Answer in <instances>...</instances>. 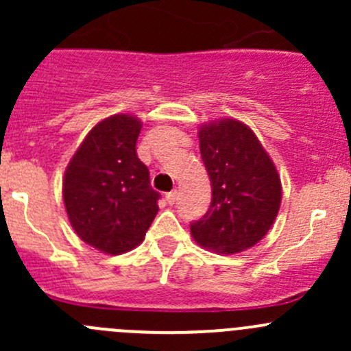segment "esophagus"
<instances>
[{
	"label": "esophagus",
	"mask_w": 351,
	"mask_h": 351,
	"mask_svg": "<svg viewBox=\"0 0 351 351\" xmlns=\"http://www.w3.org/2000/svg\"><path fill=\"white\" fill-rule=\"evenodd\" d=\"M166 200H168L169 205L175 204V202L178 200V190H171L169 193H166Z\"/></svg>",
	"instance_id": "34e87169"
}]
</instances>
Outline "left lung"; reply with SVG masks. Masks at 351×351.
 Wrapping results in <instances>:
<instances>
[{"instance_id": "8db88e82", "label": "left lung", "mask_w": 351, "mask_h": 351, "mask_svg": "<svg viewBox=\"0 0 351 351\" xmlns=\"http://www.w3.org/2000/svg\"><path fill=\"white\" fill-rule=\"evenodd\" d=\"M200 154L212 185L207 214L192 238L219 254L241 253L265 238L282 202L280 175L246 123L219 119L200 125Z\"/></svg>"}]
</instances>
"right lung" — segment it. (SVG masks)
Returning a JSON list of instances; mask_svg holds the SVG:
<instances>
[{"instance_id": "add662e5", "label": "right lung", "mask_w": 351, "mask_h": 351, "mask_svg": "<svg viewBox=\"0 0 351 351\" xmlns=\"http://www.w3.org/2000/svg\"><path fill=\"white\" fill-rule=\"evenodd\" d=\"M143 122L117 113L88 132L67 165L62 198L74 232L107 254H122L144 241L158 214L159 193L137 158Z\"/></svg>"}]
</instances>
